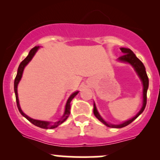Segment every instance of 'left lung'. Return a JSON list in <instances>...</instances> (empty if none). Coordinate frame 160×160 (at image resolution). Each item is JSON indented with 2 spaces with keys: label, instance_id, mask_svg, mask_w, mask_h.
<instances>
[{
  "label": "left lung",
  "instance_id": "left-lung-1",
  "mask_svg": "<svg viewBox=\"0 0 160 160\" xmlns=\"http://www.w3.org/2000/svg\"><path fill=\"white\" fill-rule=\"evenodd\" d=\"M121 51L122 52L123 55L122 56L118 58V59L122 62H126L130 63L132 67L135 68V71L137 72L138 75L139 76L140 79L142 81L143 84V105L142 108H141L139 112L133 118L130 119V120L127 121V122H124V123L120 124V125H111V124H108L107 122H104L102 118L101 117V115L98 113V110L96 108V106L93 104V114H94L95 117L98 119L99 121H101L102 123H104L106 126L110 127V128H123V127L127 126V125H129L130 123H132L135 118L138 117L144 111L145 108H146V102H147V89L149 88V78H148V76L146 74V68H145L144 65H143L142 62L138 59V58L135 56V55L134 54L133 52L130 49H126V48H121Z\"/></svg>",
  "mask_w": 160,
  "mask_h": 160
}]
</instances>
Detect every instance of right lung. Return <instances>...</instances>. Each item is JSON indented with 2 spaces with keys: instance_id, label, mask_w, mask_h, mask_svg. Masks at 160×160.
<instances>
[{
  "instance_id": "obj_1",
  "label": "right lung",
  "mask_w": 160,
  "mask_h": 160,
  "mask_svg": "<svg viewBox=\"0 0 160 160\" xmlns=\"http://www.w3.org/2000/svg\"><path fill=\"white\" fill-rule=\"evenodd\" d=\"M38 49V46H35L34 48H32V49L30 50V52H29V53H28V56H27V57L25 58V59H24V60L22 61V62H21L20 65H19V67H18V72H17V75H16L15 79H14V93H15V97H16V102H17L18 108V110H19V111H20L21 114H22V115H23L24 117L25 118L28 119V120L31 123H32L33 125H35V126L39 127V128H46V129H48V128H49V129H52V128H56L57 126H59V125H61V124H62V122H65V121L67 119V118L69 117V115H70V102H71V101H72V98H73L74 97H75L76 95L77 94V93H78V91L75 92V93H72V95H70V97L69 98L68 101H67V104H66L65 112H64L63 115H62V117L61 118L56 122H53V123H51V122H44V121L35 120V119L31 118L28 117V116H27L26 114H25V113H23V111H22V109H21L20 105H19L18 97V90H17L18 84V83H19V81H20L21 79H22V73H23V70H24V69H25V66H26L27 64H28V62H30L31 59H32V57H33L34 55L35 54V52H36Z\"/></svg>"
}]
</instances>
